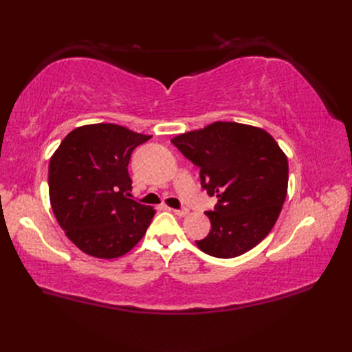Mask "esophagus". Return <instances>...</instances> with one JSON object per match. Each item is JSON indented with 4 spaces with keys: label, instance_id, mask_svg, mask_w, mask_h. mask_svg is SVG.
<instances>
[{
    "label": "esophagus",
    "instance_id": "obj_1",
    "mask_svg": "<svg viewBox=\"0 0 352 352\" xmlns=\"http://www.w3.org/2000/svg\"><path fill=\"white\" fill-rule=\"evenodd\" d=\"M172 211L175 212L176 216H179V217H185V216L188 214V212H189L186 208H182V210H172Z\"/></svg>",
    "mask_w": 352,
    "mask_h": 352
}]
</instances>
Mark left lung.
I'll return each instance as SVG.
<instances>
[{
  "label": "left lung",
  "instance_id": "8db88e82",
  "mask_svg": "<svg viewBox=\"0 0 352 352\" xmlns=\"http://www.w3.org/2000/svg\"><path fill=\"white\" fill-rule=\"evenodd\" d=\"M172 144L199 167L201 185L219 198L198 248L233 258L258 245L278 220L287 192V158L260 127L214 122L177 135Z\"/></svg>",
  "mask_w": 352,
  "mask_h": 352
}]
</instances>
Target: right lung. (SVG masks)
Listing matches in <instances>:
<instances>
[{
	"mask_svg": "<svg viewBox=\"0 0 352 352\" xmlns=\"http://www.w3.org/2000/svg\"><path fill=\"white\" fill-rule=\"evenodd\" d=\"M150 138L113 123L87 124L72 131L52 154L51 208L66 236L85 254L122 257L151 225L155 211L127 198L132 151Z\"/></svg>",
	"mask_w": 352,
	"mask_h": 352,
	"instance_id": "right-lung-1",
	"label": "right lung"
}]
</instances>
